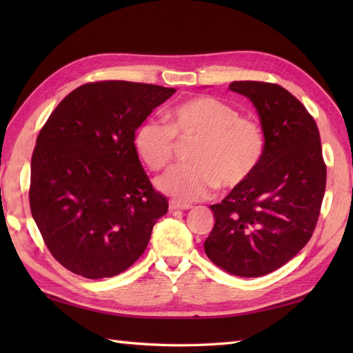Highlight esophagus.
Wrapping results in <instances>:
<instances>
[{"instance_id":"34e87169","label":"esophagus","mask_w":353,"mask_h":353,"mask_svg":"<svg viewBox=\"0 0 353 353\" xmlns=\"http://www.w3.org/2000/svg\"><path fill=\"white\" fill-rule=\"evenodd\" d=\"M170 211H185V209H191L192 206L190 203H182V201H177V200H170L168 203Z\"/></svg>"}]
</instances>
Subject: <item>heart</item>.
Masks as SVG:
<instances>
[{
  "mask_svg": "<svg viewBox=\"0 0 353 353\" xmlns=\"http://www.w3.org/2000/svg\"><path fill=\"white\" fill-rule=\"evenodd\" d=\"M177 138L197 139L192 162L177 165L156 181L157 188L183 201L211 196L221 185L235 190L258 171L265 153L261 124L215 97H194L171 110L170 124L156 118L142 121L134 133V148L150 170L157 171L174 159Z\"/></svg>",
  "mask_w": 353,
  "mask_h": 353,
  "instance_id": "1",
  "label": "heart"
}]
</instances>
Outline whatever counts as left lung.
<instances>
[{
  "mask_svg": "<svg viewBox=\"0 0 353 353\" xmlns=\"http://www.w3.org/2000/svg\"><path fill=\"white\" fill-rule=\"evenodd\" d=\"M249 97L265 134V153L249 182L212 205L205 252L226 272L258 277L282 267L310 241L326 188L319 127L287 89L265 81H232Z\"/></svg>",
  "mask_w": 353,
  "mask_h": 353,
  "instance_id": "left-lung-1",
  "label": "left lung"
}]
</instances>
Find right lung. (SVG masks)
I'll return each mask as SVG.
<instances>
[{
  "label": "right lung",
  "mask_w": 353,
  "mask_h": 353,
  "mask_svg": "<svg viewBox=\"0 0 353 353\" xmlns=\"http://www.w3.org/2000/svg\"><path fill=\"white\" fill-rule=\"evenodd\" d=\"M174 88L91 81L51 112L36 139L30 209L59 264L88 279L129 268L168 201L134 148V130Z\"/></svg>",
  "instance_id": "right-lung-1"
}]
</instances>
